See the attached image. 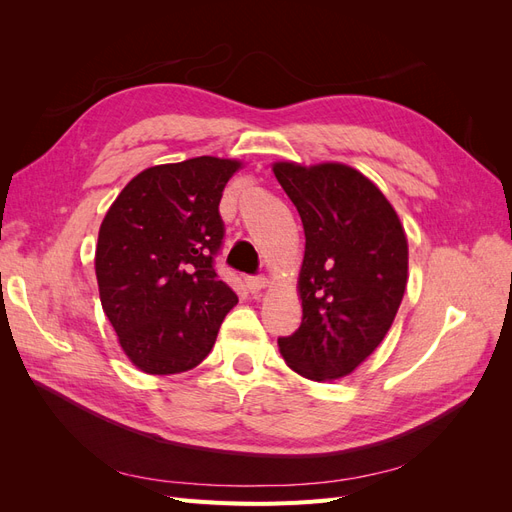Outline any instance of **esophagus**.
Returning <instances> with one entry per match:
<instances>
[{
    "label": "esophagus",
    "instance_id": "obj_1",
    "mask_svg": "<svg viewBox=\"0 0 512 512\" xmlns=\"http://www.w3.org/2000/svg\"><path fill=\"white\" fill-rule=\"evenodd\" d=\"M245 284H247V290H250L252 294H258L262 288L269 286V280L267 277H247Z\"/></svg>",
    "mask_w": 512,
    "mask_h": 512
}]
</instances>
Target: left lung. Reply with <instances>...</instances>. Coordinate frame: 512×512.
<instances>
[{
	"label": "left lung",
	"instance_id": "left-lung-1",
	"mask_svg": "<svg viewBox=\"0 0 512 512\" xmlns=\"http://www.w3.org/2000/svg\"><path fill=\"white\" fill-rule=\"evenodd\" d=\"M305 230L301 327L277 339L299 376H350L389 333L408 284V237L378 185L342 162H273Z\"/></svg>",
	"mask_w": 512,
	"mask_h": 512
}]
</instances>
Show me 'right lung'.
Masks as SVG:
<instances>
[{"label":"right lung","mask_w":512,"mask_h":512,"mask_svg":"<svg viewBox=\"0 0 512 512\" xmlns=\"http://www.w3.org/2000/svg\"><path fill=\"white\" fill-rule=\"evenodd\" d=\"M241 160L200 156L145 168L108 207L96 245L100 301L119 346L153 376L211 352L237 294L213 269L220 200Z\"/></svg>","instance_id":"add662e5"}]
</instances>
